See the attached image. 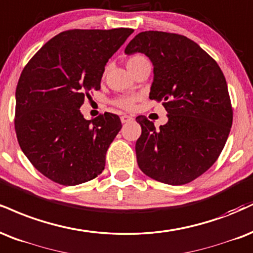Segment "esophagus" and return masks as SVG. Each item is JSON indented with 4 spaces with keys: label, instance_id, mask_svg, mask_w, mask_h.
Wrapping results in <instances>:
<instances>
[{
    "label": "esophagus",
    "instance_id": "34e87169",
    "mask_svg": "<svg viewBox=\"0 0 253 253\" xmlns=\"http://www.w3.org/2000/svg\"><path fill=\"white\" fill-rule=\"evenodd\" d=\"M120 119L123 124H127V123H130V121H133V117H130V115H127V114L121 115Z\"/></svg>",
    "mask_w": 253,
    "mask_h": 253
}]
</instances>
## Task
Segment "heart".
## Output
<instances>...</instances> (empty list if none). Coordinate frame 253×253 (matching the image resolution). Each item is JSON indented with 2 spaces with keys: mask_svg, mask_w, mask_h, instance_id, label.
Masks as SVG:
<instances>
[{
  "mask_svg": "<svg viewBox=\"0 0 253 253\" xmlns=\"http://www.w3.org/2000/svg\"><path fill=\"white\" fill-rule=\"evenodd\" d=\"M145 63H150L148 62L147 57L141 55V54H134V55L129 56L128 59H127V68H128L129 72L133 74V73H134L140 66L145 65ZM138 100H139L138 95L119 96L117 99L113 100V105L124 109H132L134 107L135 102L138 101Z\"/></svg>",
  "mask_w": 253,
  "mask_h": 253,
  "instance_id": "b5f03b06",
  "label": "heart"
}]
</instances>
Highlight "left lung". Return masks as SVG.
<instances>
[{"instance_id": "8db88e82", "label": "left lung", "mask_w": 253, "mask_h": 253, "mask_svg": "<svg viewBox=\"0 0 253 253\" xmlns=\"http://www.w3.org/2000/svg\"><path fill=\"white\" fill-rule=\"evenodd\" d=\"M125 53L150 57L154 67L150 99L163 102L169 114L159 129L145 115L136 117L141 126L135 144L140 169L164 184L191 182L217 161L232 126L220 67L186 36L157 30L139 33Z\"/></svg>"}]
</instances>
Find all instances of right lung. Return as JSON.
Masks as SVG:
<instances>
[{"mask_svg":"<svg viewBox=\"0 0 253 253\" xmlns=\"http://www.w3.org/2000/svg\"><path fill=\"white\" fill-rule=\"evenodd\" d=\"M129 28L72 29L54 36L23 68L16 87L15 132L21 150L48 179L74 186L96 178L121 129L117 114L86 120L80 107L99 90L105 66Z\"/></svg>","mask_w":253,"mask_h":253,"instance_id":"right-lung-1","label":"right lung"}]
</instances>
